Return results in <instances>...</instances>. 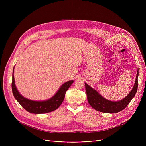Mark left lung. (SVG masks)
<instances>
[{
	"label": "left lung",
	"instance_id": "8db88e82",
	"mask_svg": "<svg viewBox=\"0 0 146 146\" xmlns=\"http://www.w3.org/2000/svg\"><path fill=\"white\" fill-rule=\"evenodd\" d=\"M138 76L139 70H137L135 84L132 90L126 97L119 101H111L106 99L85 82L87 99L90 105L95 110L105 113H117L123 110L136 95L138 87Z\"/></svg>",
	"mask_w": 146,
	"mask_h": 146
}]
</instances>
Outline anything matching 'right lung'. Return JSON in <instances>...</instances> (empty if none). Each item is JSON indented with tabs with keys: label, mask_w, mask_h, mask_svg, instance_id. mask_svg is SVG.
<instances>
[{
	"label": "right lung",
	"mask_w": 146,
	"mask_h": 146,
	"mask_svg": "<svg viewBox=\"0 0 146 146\" xmlns=\"http://www.w3.org/2000/svg\"><path fill=\"white\" fill-rule=\"evenodd\" d=\"M13 73L14 69L12 75L13 80L11 84L13 95L15 99L24 109L33 114H44L51 112L57 109L63 102L66 91L73 82V80H70L64 83L60 87L55 94L47 100L41 101L32 100L25 98L18 92L15 84V80Z\"/></svg>",
	"instance_id": "obj_1"
}]
</instances>
